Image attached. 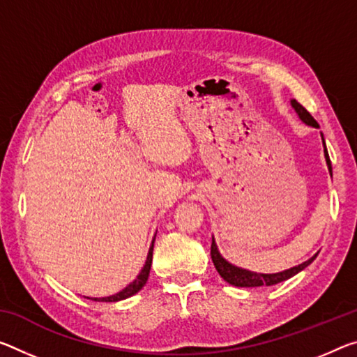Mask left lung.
<instances>
[{
	"instance_id": "left-lung-1",
	"label": "left lung",
	"mask_w": 357,
	"mask_h": 357,
	"mask_svg": "<svg viewBox=\"0 0 357 357\" xmlns=\"http://www.w3.org/2000/svg\"><path fill=\"white\" fill-rule=\"evenodd\" d=\"M291 105H292L294 109H296L298 117H301L302 121L307 123V126H311V127H314V128H319L318 122L314 121L313 116H311L310 112L305 109V107L301 103H298V101L291 100ZM321 137H322V133H321ZM322 144H324V157H326L327 167H329V172L332 174L331 158H329V152H327V148H326L324 137H322ZM316 256H318V254H314V256L311 257V259H308L307 262H303L301 265H296V267H292L289 270L280 271V273H256V271H250V270L235 267V265H231L230 262H227V260H225L219 254L218 246H216V241H214V238H213V243H211V259H213L214 267H216V270H218V273L222 276L224 281H227L229 284L236 286V287H257V286H273V284H278V282L289 280V278H292L294 275H297L298 271H302L303 268H307L308 265L316 259Z\"/></svg>"
}]
</instances>
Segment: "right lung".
Returning a JSON list of instances; mask_svg holds the SVG:
<instances>
[{
	"label": "right lung",
	"instance_id": "right-lung-1",
	"mask_svg": "<svg viewBox=\"0 0 357 357\" xmlns=\"http://www.w3.org/2000/svg\"><path fill=\"white\" fill-rule=\"evenodd\" d=\"M154 240H155V236H154ZM154 240H152V245L149 248L148 259H146L144 267H143V270L139 271V275L137 276V280H135L133 282H130V284L126 287V289H122L121 292L114 294V296L100 297V298L93 297L92 301H95V302H119V301H123V298H128V297L135 296V294H137L138 291L143 289V286L146 284V281H148V278H149V271H151V265H152V251H154ZM87 298H90V297H87Z\"/></svg>",
	"mask_w": 357,
	"mask_h": 357
}]
</instances>
